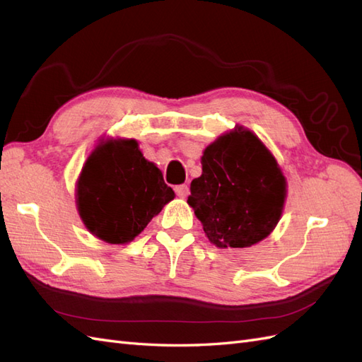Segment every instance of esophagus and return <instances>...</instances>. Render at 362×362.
<instances>
[{
  "label": "esophagus",
  "mask_w": 362,
  "mask_h": 362,
  "mask_svg": "<svg viewBox=\"0 0 362 362\" xmlns=\"http://www.w3.org/2000/svg\"><path fill=\"white\" fill-rule=\"evenodd\" d=\"M175 193H177V196H180V198H185V196L189 194V187L185 184H180L175 187Z\"/></svg>",
  "instance_id": "esophagus-1"
}]
</instances>
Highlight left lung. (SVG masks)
Returning a JSON list of instances; mask_svg holds the SVG:
<instances>
[{"label": "left lung", "mask_w": 362, "mask_h": 362, "mask_svg": "<svg viewBox=\"0 0 362 362\" xmlns=\"http://www.w3.org/2000/svg\"><path fill=\"white\" fill-rule=\"evenodd\" d=\"M202 175L190 184L189 205L217 247H250L278 225L287 181L264 144L235 127L208 145Z\"/></svg>", "instance_id": "obj_1"}]
</instances>
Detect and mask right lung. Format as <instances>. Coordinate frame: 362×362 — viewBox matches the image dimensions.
I'll use <instances>...</instances> for the list:
<instances>
[{
	"instance_id": "right-lung-1",
	"label": "right lung",
	"mask_w": 362,
	"mask_h": 362,
	"mask_svg": "<svg viewBox=\"0 0 362 362\" xmlns=\"http://www.w3.org/2000/svg\"><path fill=\"white\" fill-rule=\"evenodd\" d=\"M173 198L161 170L144 157L134 139L103 140L76 182L83 223L112 245L134 240Z\"/></svg>"
}]
</instances>
